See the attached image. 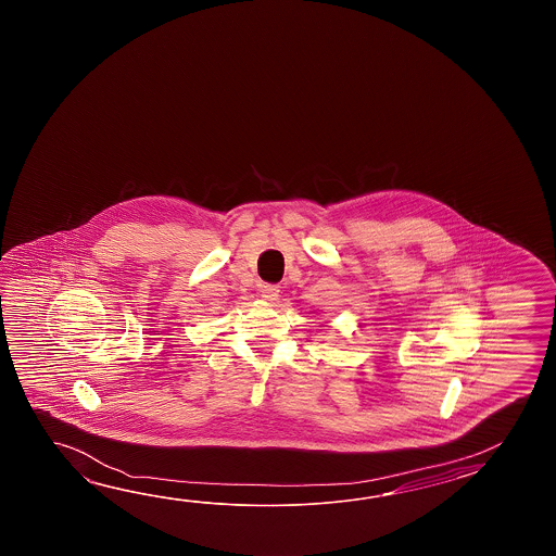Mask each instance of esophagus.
<instances>
[{
    "mask_svg": "<svg viewBox=\"0 0 556 556\" xmlns=\"http://www.w3.org/2000/svg\"><path fill=\"white\" fill-rule=\"evenodd\" d=\"M261 295L266 302L274 304L280 298V288L274 283H266V286H262Z\"/></svg>",
    "mask_w": 556,
    "mask_h": 556,
    "instance_id": "esophagus-1",
    "label": "esophagus"
}]
</instances>
